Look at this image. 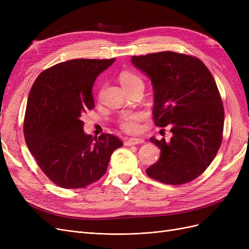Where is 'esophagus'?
Listing matches in <instances>:
<instances>
[{
  "mask_svg": "<svg viewBox=\"0 0 249 249\" xmlns=\"http://www.w3.org/2000/svg\"><path fill=\"white\" fill-rule=\"evenodd\" d=\"M144 142V140H143L142 138H130L125 140L124 144L125 145H136V144H140V143H143Z\"/></svg>",
  "mask_w": 249,
  "mask_h": 249,
  "instance_id": "34e87169",
  "label": "esophagus"
}]
</instances>
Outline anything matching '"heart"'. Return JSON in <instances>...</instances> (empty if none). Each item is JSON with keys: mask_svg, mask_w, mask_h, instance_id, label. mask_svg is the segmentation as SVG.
Wrapping results in <instances>:
<instances>
[{"mask_svg": "<svg viewBox=\"0 0 249 249\" xmlns=\"http://www.w3.org/2000/svg\"><path fill=\"white\" fill-rule=\"evenodd\" d=\"M119 80L123 86L129 90L135 86H143V80L137 73L130 71H124L119 73ZM142 118L140 113H125L119 118V125L126 133H136L139 131V123Z\"/></svg>", "mask_w": 249, "mask_h": 249, "instance_id": "1", "label": "heart"}]
</instances>
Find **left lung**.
I'll return each mask as SVG.
<instances>
[{"mask_svg":"<svg viewBox=\"0 0 249 249\" xmlns=\"http://www.w3.org/2000/svg\"><path fill=\"white\" fill-rule=\"evenodd\" d=\"M132 63L152 80L155 124H169L172 133L168 141L150 138L161 154L147 176L189 183L209 167L222 141L224 109L212 73L198 58L170 51L133 56Z\"/></svg>","mask_w":249,"mask_h":249,"instance_id":"8db88e82","label":"left lung"}]
</instances>
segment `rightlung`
<instances>
[{"label":"right lung","mask_w":249,"mask_h":249,"mask_svg":"<svg viewBox=\"0 0 249 249\" xmlns=\"http://www.w3.org/2000/svg\"><path fill=\"white\" fill-rule=\"evenodd\" d=\"M112 59H73L42 71L30 90L24 120L27 146L53 183L86 187L107 171L112 153L124 143L111 134L97 139L83 130L81 116L94 108L91 89Z\"/></svg>","instance_id":"add662e5"}]
</instances>
